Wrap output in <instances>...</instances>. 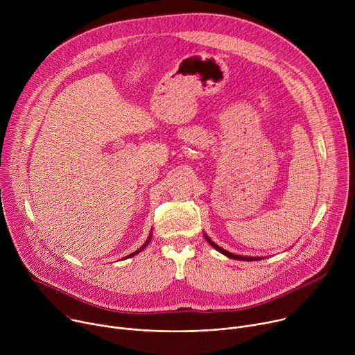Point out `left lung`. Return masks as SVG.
<instances>
[{"label":"left lung","mask_w":355,"mask_h":355,"mask_svg":"<svg viewBox=\"0 0 355 355\" xmlns=\"http://www.w3.org/2000/svg\"><path fill=\"white\" fill-rule=\"evenodd\" d=\"M204 236H205V239H207V241L216 250V251H219V252H222L223 256H226V257H229V259H233V260H240V261H259V260H264V257H248V256H240V254H234V252H230V251H227V250H225V248H222L220 245H218L215 241H212L211 240V237L204 232Z\"/></svg>","instance_id":"left-lung-1"}]
</instances>
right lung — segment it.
Wrapping results in <instances>:
<instances>
[{
	"label": "right lung",
	"instance_id": "add662e5",
	"mask_svg": "<svg viewBox=\"0 0 355 355\" xmlns=\"http://www.w3.org/2000/svg\"><path fill=\"white\" fill-rule=\"evenodd\" d=\"M151 236H153V232H150V234H148V237H147V240L144 241V244L140 247V248H137L136 251H133V252H130L129 256H126V257H123L122 260H126V259H130V257H133V256H136V254H139V252L141 251V250H144V247H147V244L150 243V240H151Z\"/></svg>",
	"mask_w": 355,
	"mask_h": 355
}]
</instances>
